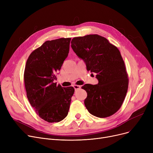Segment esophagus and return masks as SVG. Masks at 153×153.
Wrapping results in <instances>:
<instances>
[{"label": "esophagus", "instance_id": "esophagus-1", "mask_svg": "<svg viewBox=\"0 0 153 153\" xmlns=\"http://www.w3.org/2000/svg\"><path fill=\"white\" fill-rule=\"evenodd\" d=\"M73 87H74V88L75 91L78 90V89H81V85H74Z\"/></svg>", "mask_w": 153, "mask_h": 153}]
</instances>
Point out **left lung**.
<instances>
[{
    "instance_id": "1",
    "label": "left lung",
    "mask_w": 153,
    "mask_h": 153,
    "mask_svg": "<svg viewBox=\"0 0 153 153\" xmlns=\"http://www.w3.org/2000/svg\"><path fill=\"white\" fill-rule=\"evenodd\" d=\"M71 47L86 64L87 70L97 74L99 83L82 87L87 94L84 100L89 113L99 118L115 114L122 107L128 80L124 61L118 48L98 35L75 37Z\"/></svg>"
}]
</instances>
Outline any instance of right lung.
Returning a JSON list of instances; mask_svg holds the SVG:
<instances>
[{"label": "right lung", "instance_id": "1", "mask_svg": "<svg viewBox=\"0 0 153 153\" xmlns=\"http://www.w3.org/2000/svg\"><path fill=\"white\" fill-rule=\"evenodd\" d=\"M71 38L45 42L27 61L24 82L28 100L36 114L49 123L61 122L68 114L73 87L54 82L56 73L68 57Z\"/></svg>", "mask_w": 153, "mask_h": 153}]
</instances>
